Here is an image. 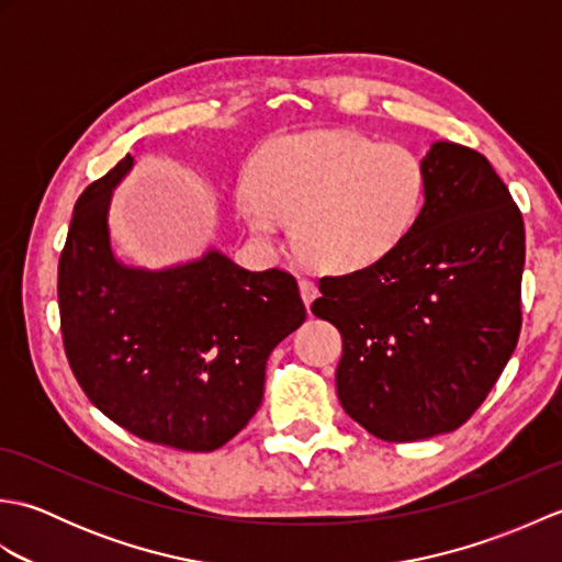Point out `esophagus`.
<instances>
[{
  "mask_svg": "<svg viewBox=\"0 0 562 562\" xmlns=\"http://www.w3.org/2000/svg\"><path fill=\"white\" fill-rule=\"evenodd\" d=\"M300 292H302V300H304L306 308L312 306V302L318 296V288L312 280H300Z\"/></svg>",
  "mask_w": 562,
  "mask_h": 562,
  "instance_id": "34e87169",
  "label": "esophagus"
}]
</instances>
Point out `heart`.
Instances as JSON below:
<instances>
[{"mask_svg":"<svg viewBox=\"0 0 562 562\" xmlns=\"http://www.w3.org/2000/svg\"><path fill=\"white\" fill-rule=\"evenodd\" d=\"M427 173L415 151L355 133L270 139L236 207L260 244L280 246L294 217V244L314 266L350 274L396 250L425 207Z\"/></svg>","mask_w":562,"mask_h":562,"instance_id":"obj_1","label":"heart"}]
</instances>
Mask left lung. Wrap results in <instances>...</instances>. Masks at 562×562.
Segmentation results:
<instances>
[{
  "label": "left lung",
  "mask_w": 562,
  "mask_h": 562,
  "mask_svg": "<svg viewBox=\"0 0 562 562\" xmlns=\"http://www.w3.org/2000/svg\"><path fill=\"white\" fill-rule=\"evenodd\" d=\"M420 220L389 258L321 278L312 312L342 336V411L384 441L463 425L521 330L524 220L483 154L432 142Z\"/></svg>",
  "instance_id": "obj_1"
}]
</instances>
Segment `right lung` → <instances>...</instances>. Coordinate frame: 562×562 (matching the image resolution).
Wrapping results in <instances>:
<instances>
[{
	"label": "right lung",
	"mask_w": 562,
	"mask_h": 562,
	"mask_svg": "<svg viewBox=\"0 0 562 562\" xmlns=\"http://www.w3.org/2000/svg\"><path fill=\"white\" fill-rule=\"evenodd\" d=\"M127 157L79 195L57 268L71 372L97 408L154 445L214 451L241 432L266 389V364L306 318L278 268L250 272L210 248L147 270L111 244V200Z\"/></svg>",
	"instance_id": "1"
}]
</instances>
